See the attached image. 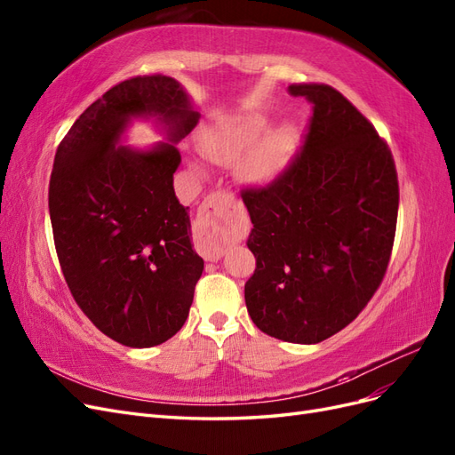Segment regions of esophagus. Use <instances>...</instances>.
<instances>
[{
	"label": "esophagus",
	"mask_w": 455,
	"mask_h": 455,
	"mask_svg": "<svg viewBox=\"0 0 455 455\" xmlns=\"http://www.w3.org/2000/svg\"><path fill=\"white\" fill-rule=\"evenodd\" d=\"M233 214V201L228 191H214L199 206L196 231H197V251L209 259L218 261L226 254L229 244L228 222Z\"/></svg>",
	"instance_id": "esophagus-1"
}]
</instances>
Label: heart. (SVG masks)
<instances>
[{
  "label": "heart",
  "instance_id": "1",
  "mask_svg": "<svg viewBox=\"0 0 455 455\" xmlns=\"http://www.w3.org/2000/svg\"><path fill=\"white\" fill-rule=\"evenodd\" d=\"M266 131V117L246 116L206 131L201 136V148L212 161L231 163L252 147L251 152L248 150L250 154L239 163V174L251 184H267L291 159L298 142V131L291 123H284L258 145Z\"/></svg>",
  "mask_w": 455,
  "mask_h": 455
}]
</instances>
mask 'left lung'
<instances>
[{
    "instance_id": "left-lung-1",
    "label": "left lung",
    "mask_w": 455,
    "mask_h": 455,
    "mask_svg": "<svg viewBox=\"0 0 455 455\" xmlns=\"http://www.w3.org/2000/svg\"><path fill=\"white\" fill-rule=\"evenodd\" d=\"M288 91L306 96L313 116L288 167L241 194L256 258L244 301L261 332L309 346L355 321L381 284L398 180L387 142L346 96L323 84Z\"/></svg>"
}]
</instances>
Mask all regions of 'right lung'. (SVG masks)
<instances>
[{"instance_id": "1", "label": "right lung", "mask_w": 455, "mask_h": 455, "mask_svg": "<svg viewBox=\"0 0 455 455\" xmlns=\"http://www.w3.org/2000/svg\"><path fill=\"white\" fill-rule=\"evenodd\" d=\"M156 116L170 136L151 150L117 147L131 118ZM199 121L184 87L136 76L106 91L60 142L49 182L54 249L91 323L127 347H154L188 319L204 261L189 206L174 194L180 151Z\"/></svg>"}]
</instances>
